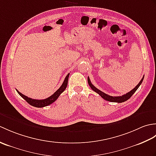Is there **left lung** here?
I'll return each mask as SVG.
<instances>
[{
	"mask_svg": "<svg viewBox=\"0 0 156 156\" xmlns=\"http://www.w3.org/2000/svg\"><path fill=\"white\" fill-rule=\"evenodd\" d=\"M144 76H143V78H142L141 81L139 82V84L133 89V90H131L130 92H127V94H123L122 96H120V97H112V96H110V95L104 93L103 92H102L101 90H99V89L96 88L91 83V82L90 80V78H89V77H88V82L89 86H90V88H92V90H93L94 92H96L97 93H98L102 98H104L105 100L109 101V102H119V103H120V102H123L126 101H127L128 99L131 98V96L135 93V91L137 90L138 88L140 87V86L142 82H143V80H144Z\"/></svg>",
	"mask_w": 156,
	"mask_h": 156,
	"instance_id": "8db88e82",
	"label": "left lung"
}]
</instances>
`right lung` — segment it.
Masks as SVG:
<instances>
[{"label": "right lung", "mask_w": 156, "mask_h": 156, "mask_svg": "<svg viewBox=\"0 0 156 156\" xmlns=\"http://www.w3.org/2000/svg\"><path fill=\"white\" fill-rule=\"evenodd\" d=\"M69 76V74H68L67 76H66V77L64 79V82H63V84H62L61 87H59V88L57 91H55L54 93L51 96H50L49 97L45 99H43V100H36V99H32L31 98L27 97V96H25L24 94H21V92H19L17 90H16L23 98H24L29 105H31V106H33V107H38V108L44 107H46V106H48L49 105L52 104L53 102H55L59 97V96L65 90V89L66 88V87H67V85H68Z\"/></svg>", "instance_id": "obj_1"}]
</instances>
